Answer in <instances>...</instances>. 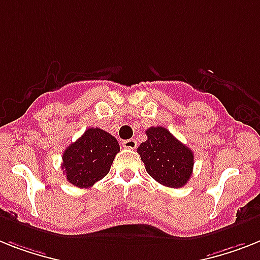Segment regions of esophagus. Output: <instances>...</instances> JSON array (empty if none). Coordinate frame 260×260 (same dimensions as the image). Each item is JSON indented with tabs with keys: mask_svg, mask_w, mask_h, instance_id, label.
Here are the masks:
<instances>
[{
	"mask_svg": "<svg viewBox=\"0 0 260 260\" xmlns=\"http://www.w3.org/2000/svg\"><path fill=\"white\" fill-rule=\"evenodd\" d=\"M122 145H123V147H125V149H130V150H134L135 147H137V142H135V139H126V141H123V142H122Z\"/></svg>",
	"mask_w": 260,
	"mask_h": 260,
	"instance_id": "esophagus-1",
	"label": "esophagus"
}]
</instances>
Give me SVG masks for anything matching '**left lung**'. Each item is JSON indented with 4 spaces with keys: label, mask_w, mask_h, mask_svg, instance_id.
<instances>
[{
    "label": "left lung",
    "mask_w": 260,
    "mask_h": 260,
    "mask_svg": "<svg viewBox=\"0 0 260 260\" xmlns=\"http://www.w3.org/2000/svg\"><path fill=\"white\" fill-rule=\"evenodd\" d=\"M146 135L138 147L146 171L164 186L183 187L192 174L194 153L162 126L147 128Z\"/></svg>",
    "instance_id": "1"
}]
</instances>
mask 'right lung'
<instances>
[{"mask_svg":"<svg viewBox=\"0 0 260 260\" xmlns=\"http://www.w3.org/2000/svg\"><path fill=\"white\" fill-rule=\"evenodd\" d=\"M117 153L119 145L113 135L102 128L90 127L65 150L62 170L73 186L91 187L106 177Z\"/></svg>","mask_w":260,"mask_h":260,"instance_id":"1","label":"right lung"}]
</instances>
